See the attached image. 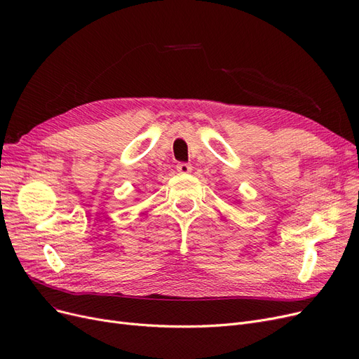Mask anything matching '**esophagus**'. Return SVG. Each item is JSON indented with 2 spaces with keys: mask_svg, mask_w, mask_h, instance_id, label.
Returning <instances> with one entry per match:
<instances>
[{
  "mask_svg": "<svg viewBox=\"0 0 359 359\" xmlns=\"http://www.w3.org/2000/svg\"><path fill=\"white\" fill-rule=\"evenodd\" d=\"M177 172L182 173V175H187V173L191 172V166L189 165V163H178V165H177Z\"/></svg>",
  "mask_w": 359,
  "mask_h": 359,
  "instance_id": "obj_1",
  "label": "esophagus"
}]
</instances>
